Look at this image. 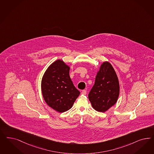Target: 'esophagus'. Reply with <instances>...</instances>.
I'll return each mask as SVG.
<instances>
[{
  "label": "esophagus",
  "mask_w": 154,
  "mask_h": 154,
  "mask_svg": "<svg viewBox=\"0 0 154 154\" xmlns=\"http://www.w3.org/2000/svg\"><path fill=\"white\" fill-rule=\"evenodd\" d=\"M82 94L85 95V94H87V91L86 90H83L82 91Z\"/></svg>",
  "instance_id": "34e87169"
}]
</instances>
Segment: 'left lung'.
<instances>
[{
  "label": "left lung",
  "mask_w": 154,
  "mask_h": 154,
  "mask_svg": "<svg viewBox=\"0 0 154 154\" xmlns=\"http://www.w3.org/2000/svg\"><path fill=\"white\" fill-rule=\"evenodd\" d=\"M119 94L117 74L111 64L105 62L101 66L94 85L89 92V101L94 109L105 112L116 103Z\"/></svg>",
  "instance_id": "8db88e82"
}]
</instances>
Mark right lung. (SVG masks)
Returning a JSON list of instances; mask_svg holds the SVG:
<instances>
[{
  "mask_svg": "<svg viewBox=\"0 0 154 154\" xmlns=\"http://www.w3.org/2000/svg\"><path fill=\"white\" fill-rule=\"evenodd\" d=\"M69 67L63 61L57 60L45 71L41 82L45 102L60 113L71 109L80 94L69 77Z\"/></svg>",
  "mask_w": 154,
  "mask_h": 154,
  "instance_id": "obj_1",
  "label": "right lung"
}]
</instances>
